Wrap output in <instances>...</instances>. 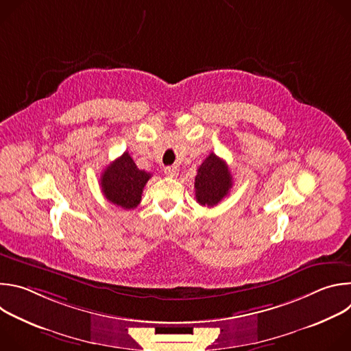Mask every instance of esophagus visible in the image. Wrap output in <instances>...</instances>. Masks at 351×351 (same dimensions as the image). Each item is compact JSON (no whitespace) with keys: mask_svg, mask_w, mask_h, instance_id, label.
<instances>
[{"mask_svg":"<svg viewBox=\"0 0 351 351\" xmlns=\"http://www.w3.org/2000/svg\"><path fill=\"white\" fill-rule=\"evenodd\" d=\"M164 172H165V175L167 176H169V178H175V176H178V173H179V169H178V167H167L165 169H164Z\"/></svg>","mask_w":351,"mask_h":351,"instance_id":"34e87169","label":"esophagus"}]
</instances>
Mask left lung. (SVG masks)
<instances>
[{"mask_svg":"<svg viewBox=\"0 0 351 351\" xmlns=\"http://www.w3.org/2000/svg\"><path fill=\"white\" fill-rule=\"evenodd\" d=\"M232 175L226 162L211 153L198 167L194 179L195 199L204 207L217 206L232 189Z\"/></svg>","mask_w":351,"mask_h":351,"instance_id":"1","label":"left lung"}]
</instances>
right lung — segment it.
<instances>
[{
	"mask_svg": "<svg viewBox=\"0 0 351 351\" xmlns=\"http://www.w3.org/2000/svg\"><path fill=\"white\" fill-rule=\"evenodd\" d=\"M149 178L152 173L138 169L129 153H123L106 168L99 182L108 202L123 210H133L140 204Z\"/></svg>",
	"mask_w": 351,
	"mask_h": 351,
	"instance_id": "right-lung-1",
	"label": "right lung"
}]
</instances>
